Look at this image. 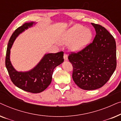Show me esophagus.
Instances as JSON below:
<instances>
[{"label": "esophagus", "instance_id": "esophagus-1", "mask_svg": "<svg viewBox=\"0 0 121 121\" xmlns=\"http://www.w3.org/2000/svg\"><path fill=\"white\" fill-rule=\"evenodd\" d=\"M64 60H68V56H67V54H64Z\"/></svg>", "mask_w": 121, "mask_h": 121}]
</instances>
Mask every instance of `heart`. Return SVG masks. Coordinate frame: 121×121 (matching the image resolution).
Returning <instances> with one entry per match:
<instances>
[{
  "label": "heart",
  "instance_id": "obj_1",
  "mask_svg": "<svg viewBox=\"0 0 121 121\" xmlns=\"http://www.w3.org/2000/svg\"><path fill=\"white\" fill-rule=\"evenodd\" d=\"M92 37V32L88 28H84L80 24H76L64 33L60 39L63 44H69L73 51L82 50L89 43Z\"/></svg>",
  "mask_w": 121,
  "mask_h": 121
}]
</instances>
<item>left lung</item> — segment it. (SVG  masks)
Masks as SVG:
<instances>
[{"label":"left lung","instance_id":"left-lung-1","mask_svg":"<svg viewBox=\"0 0 121 121\" xmlns=\"http://www.w3.org/2000/svg\"><path fill=\"white\" fill-rule=\"evenodd\" d=\"M96 35L93 41L68 59L73 65L72 78L80 88L86 90L101 87L116 68V44L113 36L103 26L91 23Z\"/></svg>","mask_w":121,"mask_h":121}]
</instances>
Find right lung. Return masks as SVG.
<instances>
[{
	"label": "right lung",
	"instance_id": "1",
	"mask_svg": "<svg viewBox=\"0 0 121 121\" xmlns=\"http://www.w3.org/2000/svg\"><path fill=\"white\" fill-rule=\"evenodd\" d=\"M35 22L25 23L15 30L9 41L6 49L5 66L11 82L22 90L31 93H39L51 84L53 70L64 61L63 52L46 54L39 63L29 72H17L13 67L10 60V49L18 35Z\"/></svg>",
	"mask_w": 121,
	"mask_h": 121
}]
</instances>
